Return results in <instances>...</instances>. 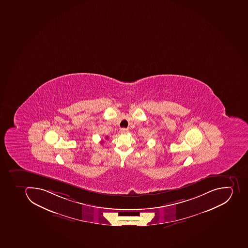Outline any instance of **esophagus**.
Listing matches in <instances>:
<instances>
[{
    "mask_svg": "<svg viewBox=\"0 0 248 248\" xmlns=\"http://www.w3.org/2000/svg\"><path fill=\"white\" fill-rule=\"evenodd\" d=\"M120 132L123 133V134H125V133H128V129H125V128H122V129H120Z\"/></svg>",
    "mask_w": 248,
    "mask_h": 248,
    "instance_id": "1",
    "label": "esophagus"
}]
</instances>
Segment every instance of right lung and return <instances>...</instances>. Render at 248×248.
I'll use <instances>...</instances> for the list:
<instances>
[{"label":"right lung","mask_w":248,"mask_h":248,"mask_svg":"<svg viewBox=\"0 0 248 248\" xmlns=\"http://www.w3.org/2000/svg\"><path fill=\"white\" fill-rule=\"evenodd\" d=\"M106 138H107V139H108V137H106Z\"/></svg>","instance_id":"right-lung-1"}]
</instances>
